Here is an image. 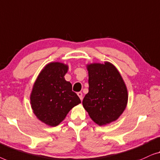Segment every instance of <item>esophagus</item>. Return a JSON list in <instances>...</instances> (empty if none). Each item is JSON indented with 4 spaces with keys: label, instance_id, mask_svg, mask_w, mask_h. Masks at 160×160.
<instances>
[{
    "label": "esophagus",
    "instance_id": "34e87169",
    "mask_svg": "<svg viewBox=\"0 0 160 160\" xmlns=\"http://www.w3.org/2000/svg\"><path fill=\"white\" fill-rule=\"evenodd\" d=\"M77 94H78V96H79V98H80V100H82V92H78Z\"/></svg>",
    "mask_w": 160,
    "mask_h": 160
}]
</instances>
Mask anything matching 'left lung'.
I'll list each match as a JSON object with an SVG mask.
<instances>
[{"instance_id":"obj_1","label":"left lung","mask_w":160,"mask_h":160,"mask_svg":"<svg viewBox=\"0 0 160 160\" xmlns=\"http://www.w3.org/2000/svg\"><path fill=\"white\" fill-rule=\"evenodd\" d=\"M86 67L89 88L83 98V107L96 124H109L118 120L125 109L128 100L127 87L112 63H93Z\"/></svg>"}]
</instances>
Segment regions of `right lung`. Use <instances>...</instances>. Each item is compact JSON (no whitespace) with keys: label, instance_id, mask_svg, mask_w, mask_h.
Returning a JSON list of instances; mask_svg holds the SVG:
<instances>
[{"label":"right lung","instance_id":"right-lung-1","mask_svg":"<svg viewBox=\"0 0 160 160\" xmlns=\"http://www.w3.org/2000/svg\"><path fill=\"white\" fill-rule=\"evenodd\" d=\"M68 65L51 62L43 67L33 85L30 104L38 120L51 127L59 125L68 112L81 103L64 78Z\"/></svg>","mask_w":160,"mask_h":160}]
</instances>
